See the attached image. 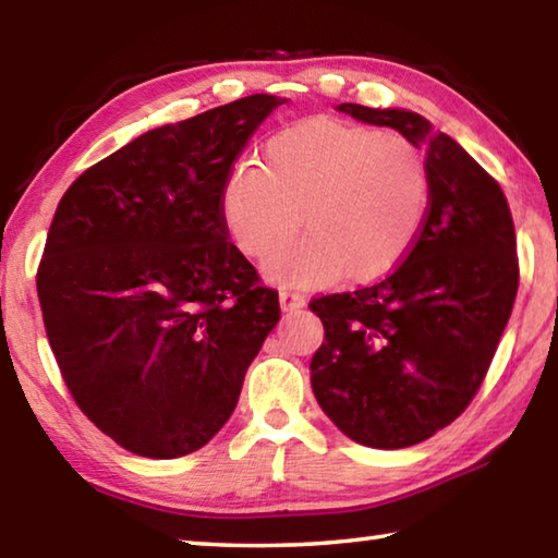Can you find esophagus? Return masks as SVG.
<instances>
[{"instance_id": "esophagus-1", "label": "esophagus", "mask_w": 558, "mask_h": 558, "mask_svg": "<svg viewBox=\"0 0 558 558\" xmlns=\"http://www.w3.org/2000/svg\"><path fill=\"white\" fill-rule=\"evenodd\" d=\"M300 307H305V298H302L300 292H292V290L280 292V310H282V313H298Z\"/></svg>"}]
</instances>
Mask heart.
Wrapping results in <instances>:
<instances>
[{"mask_svg":"<svg viewBox=\"0 0 558 558\" xmlns=\"http://www.w3.org/2000/svg\"><path fill=\"white\" fill-rule=\"evenodd\" d=\"M430 179L409 137L332 118L295 122L266 145V165L241 162L221 192L233 243L268 260L280 286L319 288L344 276L374 280L409 256L426 223Z\"/></svg>","mask_w":558,"mask_h":558,"instance_id":"b5f03b06","label":"heart"}]
</instances>
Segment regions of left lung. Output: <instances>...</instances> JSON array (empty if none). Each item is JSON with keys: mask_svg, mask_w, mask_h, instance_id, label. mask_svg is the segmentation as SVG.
I'll list each match as a JSON object with an SVG mask.
<instances>
[{"mask_svg": "<svg viewBox=\"0 0 558 558\" xmlns=\"http://www.w3.org/2000/svg\"><path fill=\"white\" fill-rule=\"evenodd\" d=\"M337 110L426 149L430 206L405 260L310 302L325 325L310 362L319 409L354 442L399 450L450 426L483 384L517 298L514 223L495 179L418 112Z\"/></svg>", "mask_w": 558, "mask_h": 558, "instance_id": "obj_1", "label": "left lung"}]
</instances>
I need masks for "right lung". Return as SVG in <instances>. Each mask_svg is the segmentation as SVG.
<instances>
[{"label":"right lung","mask_w":558,"mask_h":558,"mask_svg":"<svg viewBox=\"0 0 558 558\" xmlns=\"http://www.w3.org/2000/svg\"><path fill=\"white\" fill-rule=\"evenodd\" d=\"M286 98L256 93L145 132L69 186L36 290L78 409L130 452L204 448L280 319L226 231L221 192Z\"/></svg>","instance_id":"add662e5"}]
</instances>
